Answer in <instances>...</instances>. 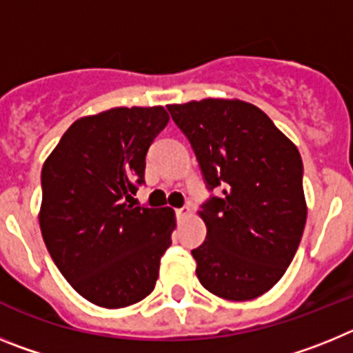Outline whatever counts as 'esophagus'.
<instances>
[{"instance_id": "1", "label": "esophagus", "mask_w": 353, "mask_h": 353, "mask_svg": "<svg viewBox=\"0 0 353 353\" xmlns=\"http://www.w3.org/2000/svg\"><path fill=\"white\" fill-rule=\"evenodd\" d=\"M191 212H192L191 207H182L176 210V215H179L180 219H182V217H189V215H191Z\"/></svg>"}]
</instances>
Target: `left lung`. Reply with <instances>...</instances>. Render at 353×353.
<instances>
[{
  "label": "left lung",
  "mask_w": 353,
  "mask_h": 353,
  "mask_svg": "<svg viewBox=\"0 0 353 353\" xmlns=\"http://www.w3.org/2000/svg\"><path fill=\"white\" fill-rule=\"evenodd\" d=\"M191 143L208 189L223 185L199 212L207 240L192 249L196 276L226 301L269 292L292 263L307 207L297 146L256 105L203 99L168 105Z\"/></svg>",
  "instance_id": "obj_1"
}]
</instances>
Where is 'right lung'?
Masks as SVG:
<instances>
[{
	"instance_id": "1",
	"label": "right lung",
	"mask_w": 353,
	"mask_h": 353,
	"mask_svg": "<svg viewBox=\"0 0 353 353\" xmlns=\"http://www.w3.org/2000/svg\"><path fill=\"white\" fill-rule=\"evenodd\" d=\"M170 121L162 105L76 120L42 168L39 223L52 261L92 304L120 310L154 292L173 208L134 207L146 152Z\"/></svg>"
}]
</instances>
